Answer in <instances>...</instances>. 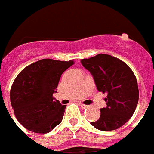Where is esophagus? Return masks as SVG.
<instances>
[{"instance_id":"34e87169","label":"esophagus","mask_w":154,"mask_h":154,"mask_svg":"<svg viewBox=\"0 0 154 154\" xmlns=\"http://www.w3.org/2000/svg\"><path fill=\"white\" fill-rule=\"evenodd\" d=\"M79 105L80 106L81 108H83V109H86V108H87V106H88L87 105H84V104H83V103H79Z\"/></svg>"}]
</instances>
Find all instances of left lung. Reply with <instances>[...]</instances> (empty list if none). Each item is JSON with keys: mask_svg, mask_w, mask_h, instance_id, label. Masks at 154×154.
I'll return each instance as SVG.
<instances>
[{"mask_svg": "<svg viewBox=\"0 0 154 154\" xmlns=\"http://www.w3.org/2000/svg\"><path fill=\"white\" fill-rule=\"evenodd\" d=\"M91 72L98 91L106 93V107L100 109L101 115L92 126L102 131L121 127L134 113L139 98L137 82L130 67L118 58L98 54L81 60Z\"/></svg>", "mask_w": 154, "mask_h": 154, "instance_id": "1", "label": "left lung"}]
</instances>
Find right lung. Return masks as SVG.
<instances>
[{
    "instance_id": "add662e5",
    "label": "right lung",
    "mask_w": 154,
    "mask_h": 154,
    "mask_svg": "<svg viewBox=\"0 0 154 154\" xmlns=\"http://www.w3.org/2000/svg\"><path fill=\"white\" fill-rule=\"evenodd\" d=\"M74 63L73 60L44 59L25 67L15 79L11 105L17 119L27 130L47 134L61 122L67 106L53 94L57 92L62 74Z\"/></svg>"
}]
</instances>
